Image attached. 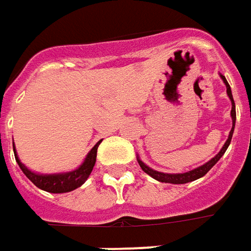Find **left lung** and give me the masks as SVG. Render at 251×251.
Returning a JSON list of instances; mask_svg holds the SVG:
<instances>
[{
    "mask_svg": "<svg viewBox=\"0 0 251 251\" xmlns=\"http://www.w3.org/2000/svg\"><path fill=\"white\" fill-rule=\"evenodd\" d=\"M221 75L223 81L225 82V85H226V94H228V97H229V99H231V103H232V109H231L232 128H231V131H229V135H228L226 142L224 144L223 149L217 153L216 156H214L211 160H208L206 164L200 166V167H198V169L191 170V171H188V173H182V174H167V173H160V171H156V170L148 167L144 161L139 160V157H137V160H138V163H139V166H141V169L144 170L148 176H151L152 178H154V179L160 181V182H166V184H186V182H192V181H195V179H199V178H201L203 176H206L208 171L211 170V167L216 164L217 161L223 157V154L225 153V151L228 149L229 144H231L232 135H233V128H235V122H236V110H235V102H233V97H232L231 87H229V84H228V81H226V78H225L223 75Z\"/></svg>",
    "mask_w": 251,
    "mask_h": 251,
    "instance_id": "left-lung-1",
    "label": "left lung"
}]
</instances>
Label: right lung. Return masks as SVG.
Wrapping results in <instances>:
<instances>
[{
	"label": "right lung",
	"mask_w": 251,
	"mask_h": 251,
	"mask_svg": "<svg viewBox=\"0 0 251 251\" xmlns=\"http://www.w3.org/2000/svg\"><path fill=\"white\" fill-rule=\"evenodd\" d=\"M99 144H100V141L91 149L84 163L78 169L69 171V173H59V174H37V173H33L19 160L16 151H15V146H13V153H15V159L18 161L20 170L23 171V174L27 176L37 188L51 193H65L75 191L87 181V178L90 176L91 171L95 166V161H97V151H98Z\"/></svg>",
	"instance_id": "right-lung-1"
}]
</instances>
